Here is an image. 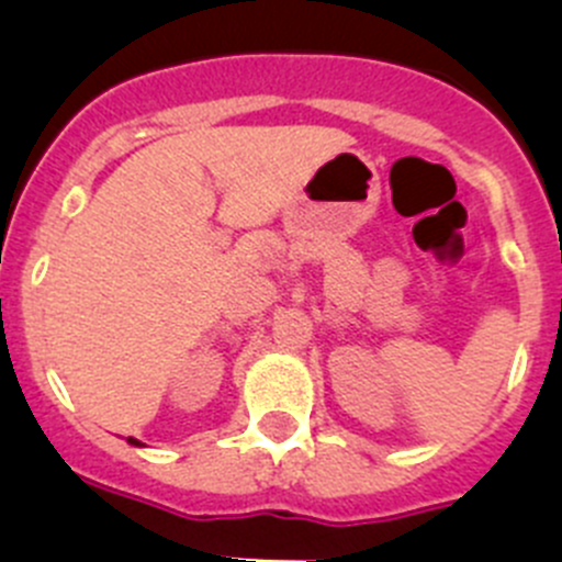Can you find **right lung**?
<instances>
[{
    "label": "right lung",
    "instance_id": "right-lung-1",
    "mask_svg": "<svg viewBox=\"0 0 562 562\" xmlns=\"http://www.w3.org/2000/svg\"><path fill=\"white\" fill-rule=\"evenodd\" d=\"M128 442H131V445H139V442H136V439H128Z\"/></svg>",
    "mask_w": 562,
    "mask_h": 562
}]
</instances>
